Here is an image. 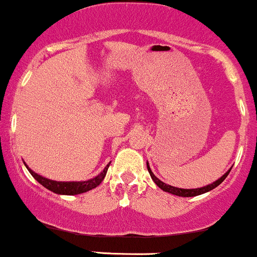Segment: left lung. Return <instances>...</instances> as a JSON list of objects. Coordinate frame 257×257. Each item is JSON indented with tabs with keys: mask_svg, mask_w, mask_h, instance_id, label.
<instances>
[{
	"mask_svg": "<svg viewBox=\"0 0 257 257\" xmlns=\"http://www.w3.org/2000/svg\"><path fill=\"white\" fill-rule=\"evenodd\" d=\"M147 167H148V171H149V174H151L152 180L154 181L155 184H157V186L159 187V188H161V189H163V191H165V192L171 193V194L178 195V197H195V195H200V194H203V193L212 191V189L216 188V187H217V186H220V184L223 182L224 178H226L227 176H228L229 171H230V169H229L228 171H227L226 174L222 176L221 178H218V180L216 181V182H214L212 184H209V186L201 187V188H197V189H182V188H176V187L169 186V184L161 182L159 178L155 177V175L153 174L151 167H149V165H148V163H147Z\"/></svg>",
	"mask_w": 257,
	"mask_h": 257,
	"instance_id": "left-lung-1",
	"label": "left lung"
}]
</instances>
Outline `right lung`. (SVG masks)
<instances>
[{
  "instance_id": "add662e5",
  "label": "right lung",
  "mask_w": 257,
  "mask_h": 257,
  "mask_svg": "<svg viewBox=\"0 0 257 257\" xmlns=\"http://www.w3.org/2000/svg\"><path fill=\"white\" fill-rule=\"evenodd\" d=\"M110 165V163L105 166V169L100 172L99 175L96 176L94 178L88 181H83V182H57V181H51L47 178L42 177V176L35 174L33 170H30L28 167L29 172L33 175V177L35 178L39 183H41L43 187H46L50 191L57 193V194H65V195H75L80 194V193H85L91 191V189L96 188L97 186H99L102 183V181L104 180L106 171H108V167Z\"/></svg>"
}]
</instances>
